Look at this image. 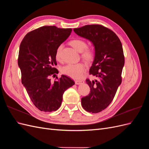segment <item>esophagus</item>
Here are the masks:
<instances>
[{
	"label": "esophagus",
	"mask_w": 149,
	"mask_h": 149,
	"mask_svg": "<svg viewBox=\"0 0 149 149\" xmlns=\"http://www.w3.org/2000/svg\"><path fill=\"white\" fill-rule=\"evenodd\" d=\"M84 81L83 80H76L75 81V84H80L81 83H84Z\"/></svg>",
	"instance_id": "obj_1"
}]
</instances>
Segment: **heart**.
<instances>
[{
	"instance_id": "1",
	"label": "heart",
	"mask_w": 149,
	"mask_h": 149,
	"mask_svg": "<svg viewBox=\"0 0 149 149\" xmlns=\"http://www.w3.org/2000/svg\"><path fill=\"white\" fill-rule=\"evenodd\" d=\"M71 45L79 52H83L82 56L85 60H89L94 56L93 52L90 49H86L87 43L81 39H74L70 42ZM63 45L58 46L56 51V59L60 60ZM86 71V66L82 63L75 64H68L62 68L61 71L64 74L74 79H79L83 76Z\"/></svg>"
}]
</instances>
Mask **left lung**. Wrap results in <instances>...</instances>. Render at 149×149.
Wrapping results in <instances>:
<instances>
[{
    "label": "left lung",
    "instance_id": "obj_1",
    "mask_svg": "<svg viewBox=\"0 0 149 149\" xmlns=\"http://www.w3.org/2000/svg\"><path fill=\"white\" fill-rule=\"evenodd\" d=\"M73 30L91 41L95 49L89 74L97 80H86L91 91L81 98V105L85 111L97 113L110 104L121 84L125 61L123 46L113 31L101 25H88Z\"/></svg>",
    "mask_w": 149,
    "mask_h": 149
}]
</instances>
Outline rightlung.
<instances>
[{"mask_svg": "<svg viewBox=\"0 0 149 149\" xmlns=\"http://www.w3.org/2000/svg\"><path fill=\"white\" fill-rule=\"evenodd\" d=\"M71 29L43 26L29 32L22 40L19 49L18 65L22 74V83L31 101L39 110L52 112L61 104L66 90L74 84L68 76L52 82L49 77L58 73L56 51L68 38Z\"/></svg>", "mask_w": 149, "mask_h": 149, "instance_id": "obj_1", "label": "right lung"}]
</instances>
